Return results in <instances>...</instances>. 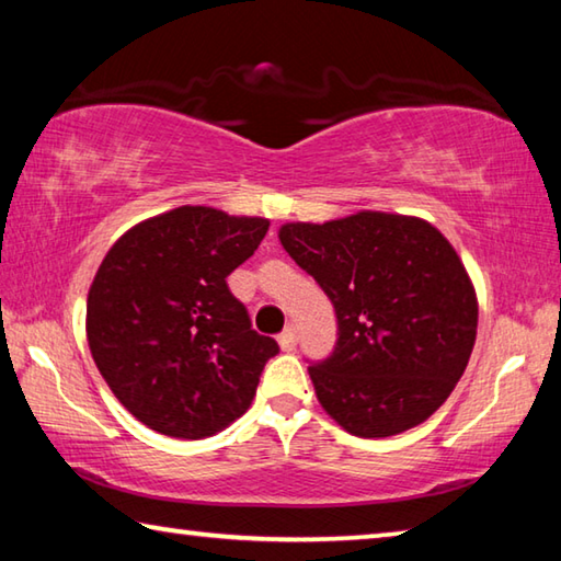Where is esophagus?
Returning a JSON list of instances; mask_svg holds the SVG:
<instances>
[{
    "label": "esophagus",
    "mask_w": 561,
    "mask_h": 561,
    "mask_svg": "<svg viewBox=\"0 0 561 561\" xmlns=\"http://www.w3.org/2000/svg\"><path fill=\"white\" fill-rule=\"evenodd\" d=\"M279 346H282V351H294V348H297V329H294V327L284 329L282 336H279Z\"/></svg>",
    "instance_id": "esophagus-1"
}]
</instances>
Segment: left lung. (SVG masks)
<instances>
[{
  "instance_id": "obj_1",
  "label": "left lung",
  "mask_w": 561,
  "mask_h": 561,
  "mask_svg": "<svg viewBox=\"0 0 561 561\" xmlns=\"http://www.w3.org/2000/svg\"><path fill=\"white\" fill-rule=\"evenodd\" d=\"M279 242L336 311L334 354L309 366L321 408L358 438L428 421L478 334V297L453 244L421 217L374 210L287 222Z\"/></svg>"
}]
</instances>
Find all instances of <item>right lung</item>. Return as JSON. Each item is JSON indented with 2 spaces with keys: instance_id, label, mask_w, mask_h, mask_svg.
Here are the masks:
<instances>
[{
  "instance_id": "1",
  "label": "right lung",
  "mask_w": 561,
  "mask_h": 561,
  "mask_svg": "<svg viewBox=\"0 0 561 561\" xmlns=\"http://www.w3.org/2000/svg\"><path fill=\"white\" fill-rule=\"evenodd\" d=\"M270 220L183 205L111 247L87 301L91 356L113 396L150 431L197 440L250 408L277 341L252 329L227 277Z\"/></svg>"
}]
</instances>
